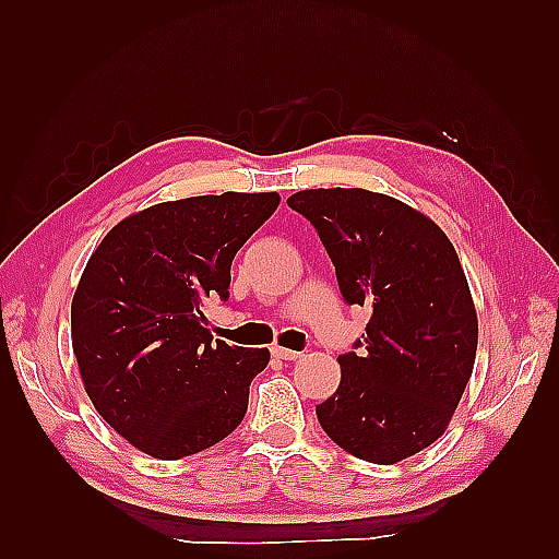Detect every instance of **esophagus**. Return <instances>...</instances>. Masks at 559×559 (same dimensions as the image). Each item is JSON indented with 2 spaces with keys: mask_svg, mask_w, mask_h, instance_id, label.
I'll return each mask as SVG.
<instances>
[{
  "mask_svg": "<svg viewBox=\"0 0 559 559\" xmlns=\"http://www.w3.org/2000/svg\"><path fill=\"white\" fill-rule=\"evenodd\" d=\"M271 353H273V358H278V360H298L300 358V350H290V348H281V346H273L271 348Z\"/></svg>",
  "mask_w": 559,
  "mask_h": 559,
  "instance_id": "1",
  "label": "esophagus"
}]
</instances>
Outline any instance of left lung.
Instances as JSON below:
<instances>
[{
    "label": "left lung",
    "instance_id": "8db88e82",
    "mask_svg": "<svg viewBox=\"0 0 559 559\" xmlns=\"http://www.w3.org/2000/svg\"><path fill=\"white\" fill-rule=\"evenodd\" d=\"M288 206L314 225L348 305L372 307L338 355L341 384L317 406L348 454L396 463L444 432L466 389L478 319L456 249L437 225L367 189H305Z\"/></svg>",
    "mask_w": 559,
    "mask_h": 559
}]
</instances>
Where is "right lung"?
Listing matches in <instances>:
<instances>
[{
    "label": "right lung",
    "instance_id": "right-lung-1",
    "mask_svg": "<svg viewBox=\"0 0 559 559\" xmlns=\"http://www.w3.org/2000/svg\"><path fill=\"white\" fill-rule=\"evenodd\" d=\"M278 194L189 197L117 223L71 302V346L105 423L146 454H199L242 423L269 348L213 343L204 300L230 298V264Z\"/></svg>",
    "mask_w": 559,
    "mask_h": 559
}]
</instances>
